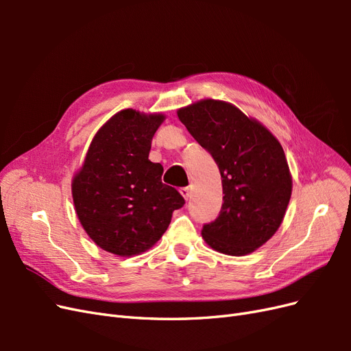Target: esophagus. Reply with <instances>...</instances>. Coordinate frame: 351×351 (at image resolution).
<instances>
[{
	"instance_id": "obj_1",
	"label": "esophagus",
	"mask_w": 351,
	"mask_h": 351,
	"mask_svg": "<svg viewBox=\"0 0 351 351\" xmlns=\"http://www.w3.org/2000/svg\"><path fill=\"white\" fill-rule=\"evenodd\" d=\"M180 193H182V196L184 197V199H189L190 197V193H192V187H182L180 189Z\"/></svg>"
}]
</instances>
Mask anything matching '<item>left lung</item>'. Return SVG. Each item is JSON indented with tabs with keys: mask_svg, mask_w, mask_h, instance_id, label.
I'll return each mask as SVG.
<instances>
[{
	"mask_svg": "<svg viewBox=\"0 0 351 351\" xmlns=\"http://www.w3.org/2000/svg\"><path fill=\"white\" fill-rule=\"evenodd\" d=\"M177 115L221 173L224 202L218 218L202 228V237L230 256L259 249L280 228L291 197L293 180L281 143L262 123L226 101L202 99Z\"/></svg>",
	"mask_w": 351,
	"mask_h": 351,
	"instance_id": "left-lung-1",
	"label": "left lung"
}]
</instances>
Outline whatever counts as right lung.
Wrapping results in <instances>:
<instances>
[{
  "label": "right lung",
  "mask_w": 351,
  "mask_h": 351,
  "mask_svg": "<svg viewBox=\"0 0 351 351\" xmlns=\"http://www.w3.org/2000/svg\"><path fill=\"white\" fill-rule=\"evenodd\" d=\"M161 112L132 108L114 114L93 136L71 180L73 204L92 241L121 258L149 250L184 199L162 183L164 168L149 161Z\"/></svg>",
  "instance_id": "add662e5"
}]
</instances>
